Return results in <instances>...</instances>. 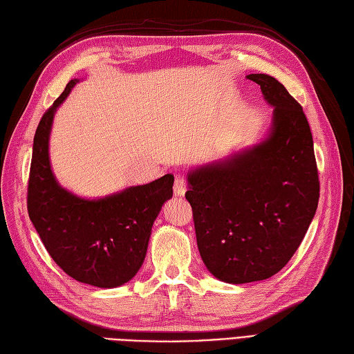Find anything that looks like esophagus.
<instances>
[{
	"label": "esophagus",
	"instance_id": "1",
	"mask_svg": "<svg viewBox=\"0 0 354 354\" xmlns=\"http://www.w3.org/2000/svg\"><path fill=\"white\" fill-rule=\"evenodd\" d=\"M173 192H175V196H184L187 192V181L184 176H176L175 178V185H173Z\"/></svg>",
	"mask_w": 354,
	"mask_h": 354
}]
</instances>
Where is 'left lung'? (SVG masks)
Listing matches in <instances>:
<instances>
[{
    "label": "left lung",
    "mask_w": 354,
    "mask_h": 354,
    "mask_svg": "<svg viewBox=\"0 0 354 354\" xmlns=\"http://www.w3.org/2000/svg\"><path fill=\"white\" fill-rule=\"evenodd\" d=\"M272 106L260 142L187 173L199 254L217 280L243 284L281 270L318 208L310 126L299 103L268 74H250Z\"/></svg>",
    "instance_id": "8db88e82"
}]
</instances>
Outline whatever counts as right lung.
Instances as JSON below:
<instances>
[{
    "instance_id": "obj_1",
    "label": "right lung",
    "mask_w": 354,
    "mask_h": 354,
    "mask_svg": "<svg viewBox=\"0 0 354 354\" xmlns=\"http://www.w3.org/2000/svg\"><path fill=\"white\" fill-rule=\"evenodd\" d=\"M77 82H68L37 124L27 208L44 246L65 274L80 283L112 289L137 275L153 222L171 198L175 179L164 175L95 199L64 189L51 169L50 133L57 108Z\"/></svg>"
}]
</instances>
